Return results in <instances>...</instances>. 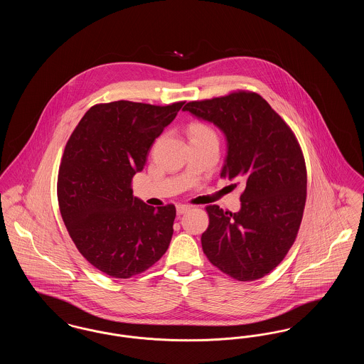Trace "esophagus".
Instances as JSON below:
<instances>
[{"instance_id":"1","label":"esophagus","mask_w":364,"mask_h":364,"mask_svg":"<svg viewBox=\"0 0 364 364\" xmlns=\"http://www.w3.org/2000/svg\"><path fill=\"white\" fill-rule=\"evenodd\" d=\"M188 210H190V206H187V205H177V206H176V211H177V215H178V217L183 215V214H186Z\"/></svg>"}]
</instances>
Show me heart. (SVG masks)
Here are the masks:
<instances>
[{"mask_svg": "<svg viewBox=\"0 0 364 364\" xmlns=\"http://www.w3.org/2000/svg\"><path fill=\"white\" fill-rule=\"evenodd\" d=\"M191 140H200V139L217 138L215 132L203 122H192L188 128Z\"/></svg>", "mask_w": 364, "mask_h": 364, "instance_id": "obj_1", "label": "heart"}]
</instances>
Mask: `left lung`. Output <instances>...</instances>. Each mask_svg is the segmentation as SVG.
Instances as JSON below:
<instances>
[{"instance_id":"left-lung-1","label":"left lung","mask_w":364,"mask_h":364,"mask_svg":"<svg viewBox=\"0 0 364 364\" xmlns=\"http://www.w3.org/2000/svg\"><path fill=\"white\" fill-rule=\"evenodd\" d=\"M213 122L226 139L221 177L242 180L237 213L208 206L202 248L228 276L254 281L277 267L297 236L307 196V171L294 132L259 94L232 92L183 107Z\"/></svg>"}]
</instances>
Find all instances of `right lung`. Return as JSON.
I'll use <instances>...</instances> for the list:
<instances>
[{
  "label": "right lung",
  "mask_w": 364,
  "mask_h": 364,
  "mask_svg": "<svg viewBox=\"0 0 364 364\" xmlns=\"http://www.w3.org/2000/svg\"><path fill=\"white\" fill-rule=\"evenodd\" d=\"M183 105H95L65 146L57 181L61 217L79 252L110 277L143 273L171 244L176 208L146 205L131 181Z\"/></svg>",
  "instance_id": "1"
}]
</instances>
